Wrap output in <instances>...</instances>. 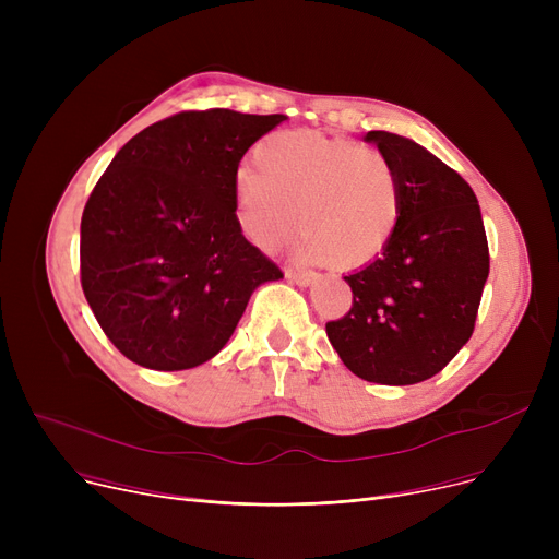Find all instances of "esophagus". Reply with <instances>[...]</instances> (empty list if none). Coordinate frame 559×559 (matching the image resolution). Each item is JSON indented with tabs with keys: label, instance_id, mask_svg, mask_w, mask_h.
Returning <instances> with one entry per match:
<instances>
[{
	"label": "esophagus",
	"instance_id": "1",
	"mask_svg": "<svg viewBox=\"0 0 559 559\" xmlns=\"http://www.w3.org/2000/svg\"><path fill=\"white\" fill-rule=\"evenodd\" d=\"M287 278L292 281V283H297V285H301V287H308L310 283H314L317 281V274L314 272H287Z\"/></svg>",
	"mask_w": 559,
	"mask_h": 559
}]
</instances>
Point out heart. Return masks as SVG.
<instances>
[{
    "mask_svg": "<svg viewBox=\"0 0 559 559\" xmlns=\"http://www.w3.org/2000/svg\"><path fill=\"white\" fill-rule=\"evenodd\" d=\"M255 160L235 171L233 194L235 215L260 249H281L301 224L299 262L331 260L354 270L392 240L401 213L399 176L376 146L289 129L264 138Z\"/></svg>",
    "mask_w": 559,
    "mask_h": 559,
    "instance_id": "1",
    "label": "heart"
}]
</instances>
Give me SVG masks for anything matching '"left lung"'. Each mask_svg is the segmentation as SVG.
I'll return each instance as SVG.
<instances>
[{"label":"left lung","instance_id":"1","mask_svg":"<svg viewBox=\"0 0 559 559\" xmlns=\"http://www.w3.org/2000/svg\"><path fill=\"white\" fill-rule=\"evenodd\" d=\"M399 176L401 213L376 260L344 276L350 310L326 324L342 362L369 383L415 385L442 371L476 326L489 276L478 199L417 142L369 131Z\"/></svg>","mask_w":559,"mask_h":559}]
</instances>
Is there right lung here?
Returning a JSON list of instances; mask_svg holds the SVG:
<instances>
[{"label":"right lung","mask_w":559,"mask_h":559,"mask_svg":"<svg viewBox=\"0 0 559 559\" xmlns=\"http://www.w3.org/2000/svg\"><path fill=\"white\" fill-rule=\"evenodd\" d=\"M285 115L183 110L133 135L81 217V287L131 362L181 371L217 356L253 295L283 278L235 215L249 146Z\"/></svg>","instance_id":"1"}]
</instances>
